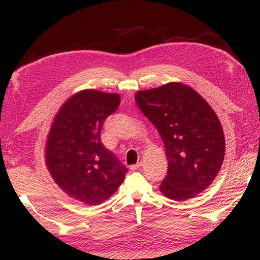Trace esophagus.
<instances>
[{"mask_svg": "<svg viewBox=\"0 0 260 260\" xmlns=\"http://www.w3.org/2000/svg\"><path fill=\"white\" fill-rule=\"evenodd\" d=\"M141 166H142V161H140V162H138V164H135V165H132V166H131V170H132V171H135V170L140 169Z\"/></svg>", "mask_w": 260, "mask_h": 260, "instance_id": "obj_1", "label": "esophagus"}]
</instances>
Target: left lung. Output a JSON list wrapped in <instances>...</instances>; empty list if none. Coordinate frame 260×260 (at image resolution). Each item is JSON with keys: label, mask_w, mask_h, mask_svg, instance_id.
Masks as SVG:
<instances>
[{"label": "left lung", "mask_w": 260, "mask_h": 260, "mask_svg": "<svg viewBox=\"0 0 260 260\" xmlns=\"http://www.w3.org/2000/svg\"><path fill=\"white\" fill-rule=\"evenodd\" d=\"M135 101L164 142L169 169L159 187L162 195L186 201L208 188L226 150L221 124L209 103L180 82L140 90Z\"/></svg>", "instance_id": "left-lung-1"}]
</instances>
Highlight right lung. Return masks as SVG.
<instances>
[{
	"label": "right lung",
	"instance_id": "add662e5",
	"mask_svg": "<svg viewBox=\"0 0 260 260\" xmlns=\"http://www.w3.org/2000/svg\"><path fill=\"white\" fill-rule=\"evenodd\" d=\"M120 96L85 89L57 112L48 134L46 165L71 199L87 205L109 200L124 181L126 166L101 142L104 120L118 109Z\"/></svg>",
	"mask_w": 260,
	"mask_h": 260
}]
</instances>
